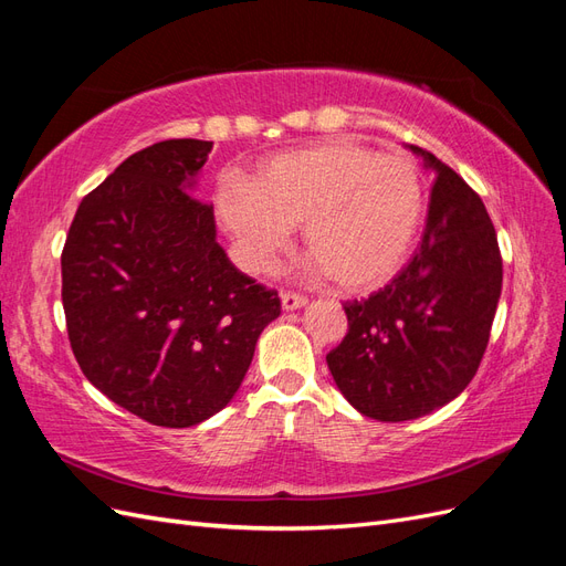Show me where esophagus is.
I'll use <instances>...</instances> for the list:
<instances>
[{"instance_id": "1", "label": "esophagus", "mask_w": 566, "mask_h": 566, "mask_svg": "<svg viewBox=\"0 0 566 566\" xmlns=\"http://www.w3.org/2000/svg\"><path fill=\"white\" fill-rule=\"evenodd\" d=\"M281 306L285 312L302 310V306H306V297L295 295V293H281Z\"/></svg>"}]
</instances>
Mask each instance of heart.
<instances>
[{
	"mask_svg": "<svg viewBox=\"0 0 566 566\" xmlns=\"http://www.w3.org/2000/svg\"><path fill=\"white\" fill-rule=\"evenodd\" d=\"M214 208L248 271H269L302 224L314 269L347 293H370L406 264L424 214L418 165L349 139L276 153L250 184L217 188Z\"/></svg>",
	"mask_w": 566,
	"mask_h": 566,
	"instance_id": "b5f03b06",
	"label": "heart"
}]
</instances>
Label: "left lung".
<instances>
[{"label":"left lung","mask_w":566,"mask_h":566,"mask_svg":"<svg viewBox=\"0 0 566 566\" xmlns=\"http://www.w3.org/2000/svg\"><path fill=\"white\" fill-rule=\"evenodd\" d=\"M408 148L434 172L422 243L387 287L345 304L349 331L325 356L345 399L382 422L422 418L470 385L503 285L482 198L432 153Z\"/></svg>","instance_id":"8db88e82"}]
</instances>
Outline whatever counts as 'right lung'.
I'll return each instance as SVG.
<instances>
[{"mask_svg": "<svg viewBox=\"0 0 566 566\" xmlns=\"http://www.w3.org/2000/svg\"><path fill=\"white\" fill-rule=\"evenodd\" d=\"M210 150L169 139L134 153L84 196L61 254L82 373L129 413L177 430L233 399L281 314L279 295L229 262L212 208L191 196Z\"/></svg>", "mask_w": 566, "mask_h": 566, "instance_id": "add662e5", "label": "right lung"}]
</instances>
